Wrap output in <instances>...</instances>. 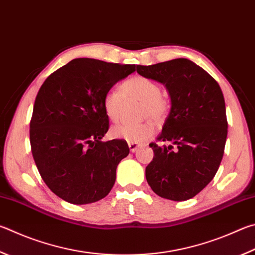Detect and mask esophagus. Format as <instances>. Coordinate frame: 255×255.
<instances>
[{
	"label": "esophagus",
	"instance_id": "obj_1",
	"mask_svg": "<svg viewBox=\"0 0 255 255\" xmlns=\"http://www.w3.org/2000/svg\"><path fill=\"white\" fill-rule=\"evenodd\" d=\"M128 147H129V149H130L131 152H135L138 149V148L140 147V145H139V143H135V142H129Z\"/></svg>",
	"mask_w": 255,
	"mask_h": 255
}]
</instances>
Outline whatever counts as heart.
Wrapping results in <instances>:
<instances>
[{
	"instance_id": "1",
	"label": "heart",
	"mask_w": 255,
	"mask_h": 255,
	"mask_svg": "<svg viewBox=\"0 0 255 255\" xmlns=\"http://www.w3.org/2000/svg\"><path fill=\"white\" fill-rule=\"evenodd\" d=\"M160 91V87L156 81L143 76H133L123 82L122 92L116 89L106 92L103 100L104 110L110 120L117 122L123 112L125 98L136 99L141 101L140 116L142 118L152 117L157 122H161L168 114L169 103ZM155 123L147 119L139 124H117L112 128L110 133L117 139L139 143L149 139L155 133Z\"/></svg>"
}]
</instances>
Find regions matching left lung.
Listing matches in <instances>:
<instances>
[{
    "label": "left lung",
    "instance_id": "obj_1",
    "mask_svg": "<svg viewBox=\"0 0 255 255\" xmlns=\"http://www.w3.org/2000/svg\"><path fill=\"white\" fill-rule=\"evenodd\" d=\"M140 76L166 87L170 112L157 140L146 179L157 195L182 202L197 195L223 158L228 120L223 94L214 78L188 59L137 66Z\"/></svg>",
    "mask_w": 255,
    "mask_h": 255
}]
</instances>
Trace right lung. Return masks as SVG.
Listing matches in <instances>:
<instances>
[{"label": "right lung", "mask_w": 255, "mask_h": 255, "mask_svg": "<svg viewBox=\"0 0 255 255\" xmlns=\"http://www.w3.org/2000/svg\"><path fill=\"white\" fill-rule=\"evenodd\" d=\"M135 70V64L79 58L41 86L30 123L31 150L43 182L66 202L89 204L112 191L129 147L123 139L101 141L109 128L103 100Z\"/></svg>", "instance_id": "obj_1"}]
</instances>
